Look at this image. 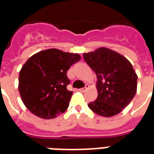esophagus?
Masks as SVG:
<instances>
[{
	"mask_svg": "<svg viewBox=\"0 0 154 154\" xmlns=\"http://www.w3.org/2000/svg\"><path fill=\"white\" fill-rule=\"evenodd\" d=\"M88 88V85H86L85 86V87H84V88H79V90L80 91V92H85V90H86V89H87V88Z\"/></svg>",
	"mask_w": 154,
	"mask_h": 154,
	"instance_id": "obj_1",
	"label": "esophagus"
}]
</instances>
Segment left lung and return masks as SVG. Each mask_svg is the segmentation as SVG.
I'll list each match as a JSON object with an SVG mask.
<instances>
[{"label":"left lung","instance_id":"8db88e82","mask_svg":"<svg viewBox=\"0 0 154 154\" xmlns=\"http://www.w3.org/2000/svg\"><path fill=\"white\" fill-rule=\"evenodd\" d=\"M85 62L97 75V97L88 104L104 117L118 114L129 105L137 90V75L129 60L106 48L83 54Z\"/></svg>","mask_w":154,"mask_h":154}]
</instances>
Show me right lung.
I'll use <instances>...</instances> for the list:
<instances>
[{
  "mask_svg": "<svg viewBox=\"0 0 154 154\" xmlns=\"http://www.w3.org/2000/svg\"><path fill=\"white\" fill-rule=\"evenodd\" d=\"M80 56L48 49L34 54L20 71L19 91L23 104L42 119H52L65 112L73 92L67 89V70Z\"/></svg>",
  "mask_w": 154,
  "mask_h": 154,
  "instance_id": "add662e5",
  "label": "right lung"
}]
</instances>
